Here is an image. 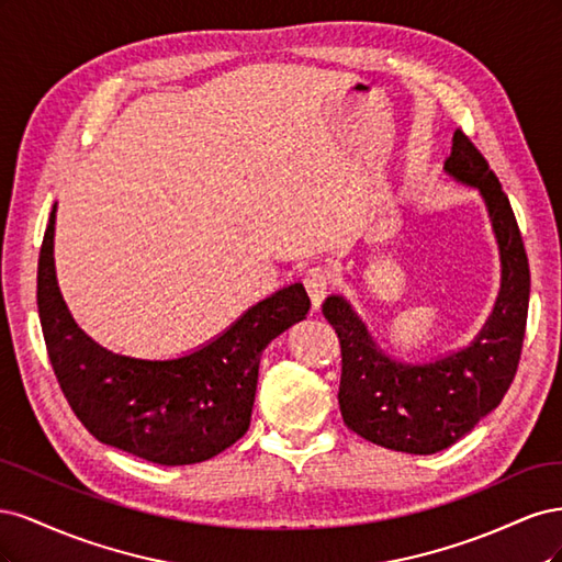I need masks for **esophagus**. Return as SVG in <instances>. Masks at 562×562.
Segmentation results:
<instances>
[{
	"label": "esophagus",
	"instance_id": "esophagus-1",
	"mask_svg": "<svg viewBox=\"0 0 562 562\" xmlns=\"http://www.w3.org/2000/svg\"><path fill=\"white\" fill-rule=\"evenodd\" d=\"M304 288H307L310 300H312V307L318 310L323 297L328 295V288H330V274L323 267H312L307 271V277H304Z\"/></svg>",
	"mask_w": 562,
	"mask_h": 562
}]
</instances>
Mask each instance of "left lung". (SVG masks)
<instances>
[{"label": "left lung", "mask_w": 562, "mask_h": 562, "mask_svg": "<svg viewBox=\"0 0 562 562\" xmlns=\"http://www.w3.org/2000/svg\"><path fill=\"white\" fill-rule=\"evenodd\" d=\"M443 168L483 196L499 246V295L473 342L429 363L396 361L378 347L342 295L323 302L342 351L337 401L345 424L370 443L411 454L450 448L502 403L518 370L530 302V265L514 209L462 131H454Z\"/></svg>", "instance_id": "obj_1"}]
</instances>
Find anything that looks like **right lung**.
I'll list each match as a JSON object with an SVG mask.
<instances>
[{
  "label": "right lung",
  "mask_w": 562,
  "mask_h": 562,
  "mask_svg": "<svg viewBox=\"0 0 562 562\" xmlns=\"http://www.w3.org/2000/svg\"><path fill=\"white\" fill-rule=\"evenodd\" d=\"M54 229L56 206L40 250L37 307L50 366L77 419L100 443L164 467L206 462L236 443L250 427L265 347L312 307L304 285L281 288L180 359H133L77 326L56 281Z\"/></svg>",
  "instance_id": "1"
}]
</instances>
